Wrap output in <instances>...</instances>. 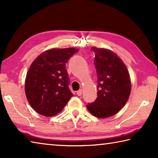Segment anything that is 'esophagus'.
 <instances>
[{
	"mask_svg": "<svg viewBox=\"0 0 158 158\" xmlns=\"http://www.w3.org/2000/svg\"><path fill=\"white\" fill-rule=\"evenodd\" d=\"M77 95H79V96L81 95V94H82V89H79L78 91L77 92Z\"/></svg>",
	"mask_w": 158,
	"mask_h": 158,
	"instance_id": "obj_1",
	"label": "esophagus"
}]
</instances>
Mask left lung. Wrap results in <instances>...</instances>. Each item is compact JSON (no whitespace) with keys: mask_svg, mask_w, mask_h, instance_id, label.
Instances as JSON below:
<instances>
[{"mask_svg":"<svg viewBox=\"0 0 158 158\" xmlns=\"http://www.w3.org/2000/svg\"><path fill=\"white\" fill-rule=\"evenodd\" d=\"M98 75V98L86 105L93 116L105 118L116 114L123 107L131 93L127 68L119 56L104 48L91 47Z\"/></svg>","mask_w":158,"mask_h":158,"instance_id":"1","label":"left lung"}]
</instances>
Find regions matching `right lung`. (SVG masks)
<instances>
[{
    "mask_svg": "<svg viewBox=\"0 0 158 158\" xmlns=\"http://www.w3.org/2000/svg\"><path fill=\"white\" fill-rule=\"evenodd\" d=\"M78 52L73 47L49 49L32 63L26 77L25 93L31 107L38 114L55 116L73 96L65 65Z\"/></svg>",
    "mask_w": 158,
    "mask_h": 158,
    "instance_id": "obj_1",
    "label": "right lung"
}]
</instances>
